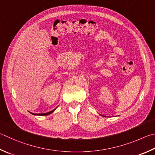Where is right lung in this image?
Here are the masks:
<instances>
[{"label": "right lung", "instance_id": "1", "mask_svg": "<svg viewBox=\"0 0 155 155\" xmlns=\"http://www.w3.org/2000/svg\"><path fill=\"white\" fill-rule=\"evenodd\" d=\"M55 110H52V111H51V112H47V113H43V114H39V115H41V116H46V115H48V114H50L51 113H52V112Z\"/></svg>", "mask_w": 155, "mask_h": 155}]
</instances>
